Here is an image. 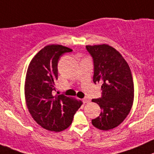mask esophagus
I'll return each mask as SVG.
<instances>
[{
	"mask_svg": "<svg viewBox=\"0 0 154 154\" xmlns=\"http://www.w3.org/2000/svg\"><path fill=\"white\" fill-rule=\"evenodd\" d=\"M90 101V100L88 97H85V98L83 99V102H84V103H89Z\"/></svg>",
	"mask_w": 154,
	"mask_h": 154,
	"instance_id": "1",
	"label": "esophagus"
}]
</instances>
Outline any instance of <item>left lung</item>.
Returning <instances> with one entry per match:
<instances>
[{
    "label": "left lung",
    "instance_id": "obj_1",
    "mask_svg": "<svg viewBox=\"0 0 154 154\" xmlns=\"http://www.w3.org/2000/svg\"><path fill=\"white\" fill-rule=\"evenodd\" d=\"M93 61V82H101L102 97L93 99L101 109L100 116L92 120L97 128L108 131L119 126L131 111L134 101L131 72L124 57L108 45H87Z\"/></svg>",
    "mask_w": 154,
    "mask_h": 154
}]
</instances>
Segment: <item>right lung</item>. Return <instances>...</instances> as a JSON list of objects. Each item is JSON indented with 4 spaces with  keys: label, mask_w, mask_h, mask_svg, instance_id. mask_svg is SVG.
<instances>
[{
    "label": "right lung",
    "mask_w": 154,
    "mask_h": 154,
    "mask_svg": "<svg viewBox=\"0 0 154 154\" xmlns=\"http://www.w3.org/2000/svg\"><path fill=\"white\" fill-rule=\"evenodd\" d=\"M72 49L60 45L44 47L30 61L25 82V97L29 112L43 128L61 131L72 123L82 102L64 95L54 97L61 56Z\"/></svg>",
    "instance_id": "1"
}]
</instances>
